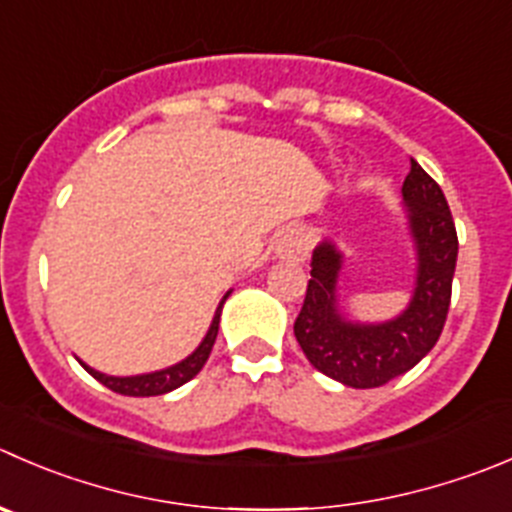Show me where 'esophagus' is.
<instances>
[{
    "label": "esophagus",
    "mask_w": 512,
    "mask_h": 512,
    "mask_svg": "<svg viewBox=\"0 0 512 512\" xmlns=\"http://www.w3.org/2000/svg\"><path fill=\"white\" fill-rule=\"evenodd\" d=\"M275 255L282 262H305L310 255V245H307V235L302 227H287L275 242Z\"/></svg>",
    "instance_id": "1"
}]
</instances>
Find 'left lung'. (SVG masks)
Segmentation results:
<instances>
[{"label":"left lung","instance_id":"obj_1","mask_svg":"<svg viewBox=\"0 0 512 512\" xmlns=\"http://www.w3.org/2000/svg\"><path fill=\"white\" fill-rule=\"evenodd\" d=\"M403 215L415 250V282L408 307L390 320L360 322L347 315L337 295L345 252L330 235L312 250L295 337L312 367L347 388H380L418 365L448 317L458 232L443 190L415 160L403 182Z\"/></svg>","mask_w":512,"mask_h":512}]
</instances>
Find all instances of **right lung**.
<instances>
[{"label": "right lung", "mask_w": 512, "mask_h": 512, "mask_svg": "<svg viewBox=\"0 0 512 512\" xmlns=\"http://www.w3.org/2000/svg\"><path fill=\"white\" fill-rule=\"evenodd\" d=\"M230 292L232 290H227L225 297L220 300V305H217L215 317H212V322H210V330L205 332V337H202L200 345H197L195 350L185 357V360L175 362V365L162 367V370H155V372H142V375H127V377L104 375V372L94 370V367H89L87 362H82V360H79V365H82L84 370L94 377V380L102 382L104 388L114 390V393H119V395H130V398H152V395L172 393V390H177L180 385L190 382L192 377H195L197 372L205 367L207 357H210V352H212V345H215V340H217V330H220L222 305H225V300L230 297Z\"/></svg>", "instance_id": "1"}]
</instances>
